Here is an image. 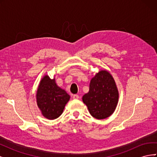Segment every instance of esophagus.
I'll return each mask as SVG.
<instances>
[{"label": "esophagus", "instance_id": "obj_1", "mask_svg": "<svg viewBox=\"0 0 157 157\" xmlns=\"http://www.w3.org/2000/svg\"><path fill=\"white\" fill-rule=\"evenodd\" d=\"M73 98L75 99H78L79 98V96L78 94H75L73 96Z\"/></svg>", "mask_w": 157, "mask_h": 157}]
</instances>
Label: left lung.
Returning a JSON list of instances; mask_svg holds the SVG:
<instances>
[{"label": "left lung", "instance_id": "8db88e82", "mask_svg": "<svg viewBox=\"0 0 157 157\" xmlns=\"http://www.w3.org/2000/svg\"><path fill=\"white\" fill-rule=\"evenodd\" d=\"M118 98L115 80L108 71L104 69L99 71L90 80L89 92L82 96V101L93 117L104 119L115 111Z\"/></svg>", "mask_w": 157, "mask_h": 157}]
</instances>
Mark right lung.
<instances>
[{
    "label": "right lung",
    "instance_id": "1",
    "mask_svg": "<svg viewBox=\"0 0 157 157\" xmlns=\"http://www.w3.org/2000/svg\"><path fill=\"white\" fill-rule=\"evenodd\" d=\"M36 99L42 116L47 119L54 120L63 113L70 96L58 86L55 77L51 79L48 75H45L38 86Z\"/></svg>",
    "mask_w": 157,
    "mask_h": 157
}]
</instances>
